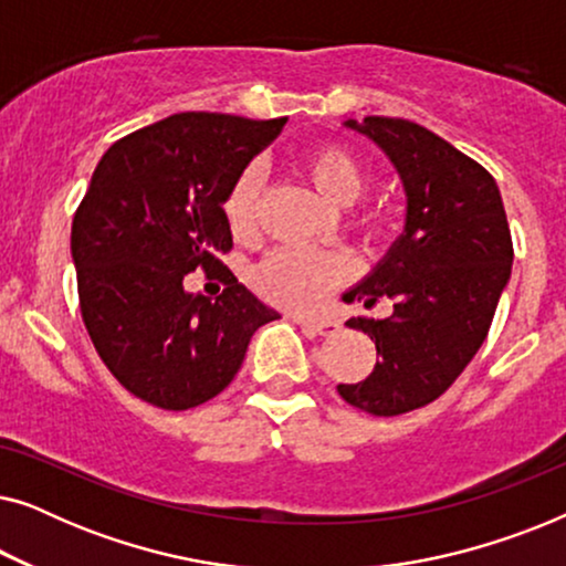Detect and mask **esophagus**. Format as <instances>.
I'll return each instance as SVG.
<instances>
[{"mask_svg":"<svg viewBox=\"0 0 566 566\" xmlns=\"http://www.w3.org/2000/svg\"><path fill=\"white\" fill-rule=\"evenodd\" d=\"M291 319L301 324V327L314 329L316 335H332V332H337V327H339V324L332 319H316V316H304V314H291Z\"/></svg>","mask_w":566,"mask_h":566,"instance_id":"obj_1","label":"esophagus"}]
</instances>
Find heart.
Here are the masks:
<instances>
[{"label":"heart","instance_id":"1","mask_svg":"<svg viewBox=\"0 0 566 566\" xmlns=\"http://www.w3.org/2000/svg\"><path fill=\"white\" fill-rule=\"evenodd\" d=\"M301 169L306 180L332 203H353L368 188V172L363 161L339 144L312 146L304 154ZM258 196L260 175L254 169H244L223 200V216L237 239L254 234ZM363 221H368V216H363ZM350 273V260L339 252L312 250V247H277L254 268L252 283L262 298L277 306L312 308L319 306L339 283H345Z\"/></svg>","mask_w":566,"mask_h":566}]
</instances>
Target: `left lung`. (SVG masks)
<instances>
[{
  "label": "left lung",
  "instance_id": "left-lung-1",
  "mask_svg": "<svg viewBox=\"0 0 566 566\" xmlns=\"http://www.w3.org/2000/svg\"><path fill=\"white\" fill-rule=\"evenodd\" d=\"M381 146L407 190V227L381 265L345 301H394L386 319L347 327L376 343L366 381L339 384L347 405L376 417L436 401L463 374L492 327L513 268L505 206L494 177L432 130L405 118L347 120Z\"/></svg>",
  "mask_w": 566,
  "mask_h": 566
}]
</instances>
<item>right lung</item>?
<instances>
[{
	"label": "right lung",
	"instance_id": "obj_1",
	"mask_svg": "<svg viewBox=\"0 0 566 566\" xmlns=\"http://www.w3.org/2000/svg\"><path fill=\"white\" fill-rule=\"evenodd\" d=\"M289 118L177 113L103 154L72 223L80 312L111 374L159 409L213 399L247 345L277 312L223 265L231 185ZM200 266L224 283L216 300L181 281Z\"/></svg>",
	"mask_w": 566,
	"mask_h": 566
}]
</instances>
